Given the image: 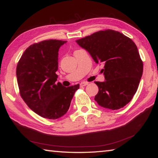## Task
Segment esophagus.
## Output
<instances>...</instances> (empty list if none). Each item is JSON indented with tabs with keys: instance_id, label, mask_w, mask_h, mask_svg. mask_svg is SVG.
Returning <instances> with one entry per match:
<instances>
[{
	"instance_id": "34e87169",
	"label": "esophagus",
	"mask_w": 158,
	"mask_h": 158,
	"mask_svg": "<svg viewBox=\"0 0 158 158\" xmlns=\"http://www.w3.org/2000/svg\"><path fill=\"white\" fill-rule=\"evenodd\" d=\"M89 84V83L88 82H81V84H80V86H85V85Z\"/></svg>"
}]
</instances>
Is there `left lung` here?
<instances>
[{
    "instance_id": "1",
    "label": "left lung",
    "mask_w": 158,
    "mask_h": 158,
    "mask_svg": "<svg viewBox=\"0 0 158 158\" xmlns=\"http://www.w3.org/2000/svg\"><path fill=\"white\" fill-rule=\"evenodd\" d=\"M96 63H103L105 81H95V100L104 108L116 110L130 102L143 74V62L132 40L114 30L100 31L76 40Z\"/></svg>"
}]
</instances>
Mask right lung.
I'll use <instances>...</instances> for the list:
<instances>
[{
  "label": "right lung",
  "instance_id": "add662e5",
  "mask_svg": "<svg viewBox=\"0 0 158 158\" xmlns=\"http://www.w3.org/2000/svg\"><path fill=\"white\" fill-rule=\"evenodd\" d=\"M67 41L49 40L29 46L17 66L21 98L32 111L45 118L57 119L68 111L79 84L65 87L58 82V50Z\"/></svg>",
  "mask_w": 158,
  "mask_h": 158
}]
</instances>
